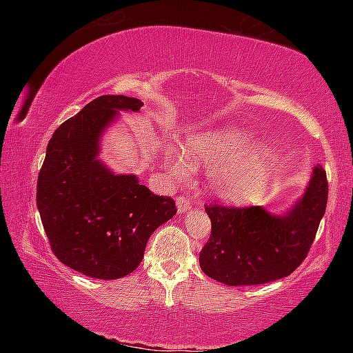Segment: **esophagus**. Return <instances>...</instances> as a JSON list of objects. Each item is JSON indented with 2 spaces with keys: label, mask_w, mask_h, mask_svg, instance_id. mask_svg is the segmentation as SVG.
Returning a JSON list of instances; mask_svg holds the SVG:
<instances>
[{
  "label": "esophagus",
  "mask_w": 353,
  "mask_h": 353,
  "mask_svg": "<svg viewBox=\"0 0 353 353\" xmlns=\"http://www.w3.org/2000/svg\"><path fill=\"white\" fill-rule=\"evenodd\" d=\"M176 207H177V213L179 214L185 213L191 207V201L187 199V198H183V196H179V198L176 199Z\"/></svg>",
  "instance_id": "34e87169"
}]
</instances>
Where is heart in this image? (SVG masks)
Returning a JSON list of instances; mask_svg holds the SVG:
<instances>
[{
	"label": "heart",
	"instance_id": "heart-1",
	"mask_svg": "<svg viewBox=\"0 0 353 353\" xmlns=\"http://www.w3.org/2000/svg\"><path fill=\"white\" fill-rule=\"evenodd\" d=\"M183 157L171 159L170 171L176 179L190 172V165H212L207 187L230 204H248L265 193L279 166L276 148L254 145V137L238 128H219L196 134L185 145Z\"/></svg>",
	"mask_w": 353,
	"mask_h": 353
}]
</instances>
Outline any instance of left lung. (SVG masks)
<instances>
[{
    "instance_id": "left-lung-1",
    "label": "left lung",
    "mask_w": 353,
    "mask_h": 353,
    "mask_svg": "<svg viewBox=\"0 0 353 353\" xmlns=\"http://www.w3.org/2000/svg\"><path fill=\"white\" fill-rule=\"evenodd\" d=\"M327 176L316 165L303 194L283 213L265 207L207 205L212 235L199 254L208 277L224 285L283 279L305 260L327 205Z\"/></svg>"
}]
</instances>
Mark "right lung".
<instances>
[{
    "instance_id": "add662e5",
    "label": "right lung",
    "mask_w": 353,
    "mask_h": 353,
    "mask_svg": "<svg viewBox=\"0 0 353 353\" xmlns=\"http://www.w3.org/2000/svg\"><path fill=\"white\" fill-rule=\"evenodd\" d=\"M143 103L105 94L56 129L37 181V207L52 252L83 276L115 280L135 271L152 232L176 214L135 174H117L103 160L101 139L119 112Z\"/></svg>"
}]
</instances>
